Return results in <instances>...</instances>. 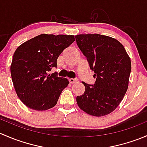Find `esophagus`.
Segmentation results:
<instances>
[{"instance_id": "34e87169", "label": "esophagus", "mask_w": 147, "mask_h": 147, "mask_svg": "<svg viewBox=\"0 0 147 147\" xmlns=\"http://www.w3.org/2000/svg\"><path fill=\"white\" fill-rule=\"evenodd\" d=\"M69 83H71V84H73V83H75V82H78V80L73 79V78H70V79H69Z\"/></svg>"}]
</instances>
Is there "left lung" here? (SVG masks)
<instances>
[{"instance_id":"8db88e82","label":"left lung","mask_w":147,"mask_h":147,"mask_svg":"<svg viewBox=\"0 0 147 147\" xmlns=\"http://www.w3.org/2000/svg\"><path fill=\"white\" fill-rule=\"evenodd\" d=\"M75 38L96 78L94 84L82 82L85 91L77 97V103L88 115H109L117 107L128 89L130 57L122 44L111 37L81 34Z\"/></svg>"}]
</instances>
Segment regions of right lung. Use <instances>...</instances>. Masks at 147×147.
<instances>
[{
  "instance_id": "add662e5",
  "label": "right lung",
  "mask_w": 147,
  "mask_h": 147,
  "mask_svg": "<svg viewBox=\"0 0 147 147\" xmlns=\"http://www.w3.org/2000/svg\"><path fill=\"white\" fill-rule=\"evenodd\" d=\"M74 41V35L41 34L16 49L10 74L18 97L28 107L45 111L55 106L69 81L48 72Z\"/></svg>"
}]
</instances>
